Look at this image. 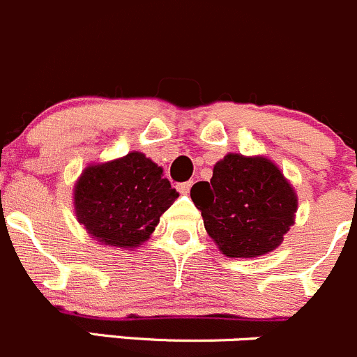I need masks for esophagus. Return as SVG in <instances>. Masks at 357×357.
<instances>
[{
    "label": "esophagus",
    "instance_id": "34e87169",
    "mask_svg": "<svg viewBox=\"0 0 357 357\" xmlns=\"http://www.w3.org/2000/svg\"><path fill=\"white\" fill-rule=\"evenodd\" d=\"M192 185H193L192 181H185V183H179V185L176 186V188H178L179 193H188L190 188H192Z\"/></svg>",
    "mask_w": 357,
    "mask_h": 357
}]
</instances>
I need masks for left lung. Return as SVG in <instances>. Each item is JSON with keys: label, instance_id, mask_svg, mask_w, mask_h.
<instances>
[{"label": "left lung", "instance_id": "obj_1", "mask_svg": "<svg viewBox=\"0 0 357 357\" xmlns=\"http://www.w3.org/2000/svg\"><path fill=\"white\" fill-rule=\"evenodd\" d=\"M190 195L207 234L231 258L274 251L295 221V190L261 157L227 155L214 165L211 183H195Z\"/></svg>", "mask_w": 357, "mask_h": 357}]
</instances>
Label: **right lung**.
<instances>
[{"label": "right lung", "mask_w": 357, "mask_h": 357, "mask_svg": "<svg viewBox=\"0 0 357 357\" xmlns=\"http://www.w3.org/2000/svg\"><path fill=\"white\" fill-rule=\"evenodd\" d=\"M178 199L162 167L139 151L91 165L75 186V211L85 230L106 245L136 248Z\"/></svg>", "instance_id": "obj_1"}]
</instances>
